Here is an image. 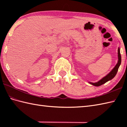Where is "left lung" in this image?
Listing matches in <instances>:
<instances>
[{
  "instance_id": "obj_1",
  "label": "left lung",
  "mask_w": 127,
  "mask_h": 127,
  "mask_svg": "<svg viewBox=\"0 0 127 127\" xmlns=\"http://www.w3.org/2000/svg\"><path fill=\"white\" fill-rule=\"evenodd\" d=\"M118 61L117 64L116 65L115 68L112 70V71L110 72L109 74H107L106 76L102 78L101 80L99 81L98 82H95V83H93V82H90L91 84L92 85H94L95 86H99L102 85H103L104 83H106V82L114 78L116 75L117 72L118 71V68H119V66L121 63V56L120 54V48H118Z\"/></svg>"
}]
</instances>
